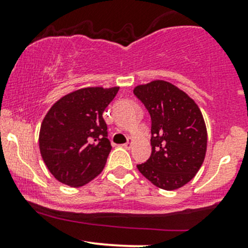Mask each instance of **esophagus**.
Listing matches in <instances>:
<instances>
[{
  "mask_svg": "<svg viewBox=\"0 0 248 248\" xmlns=\"http://www.w3.org/2000/svg\"><path fill=\"white\" fill-rule=\"evenodd\" d=\"M124 149H127V150L131 149V147H132V140H128L126 144H124Z\"/></svg>",
  "mask_w": 248,
  "mask_h": 248,
  "instance_id": "1",
  "label": "esophagus"
}]
</instances>
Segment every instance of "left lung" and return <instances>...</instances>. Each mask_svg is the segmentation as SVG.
<instances>
[{
    "label": "left lung",
    "instance_id": "8db88e82",
    "mask_svg": "<svg viewBox=\"0 0 248 248\" xmlns=\"http://www.w3.org/2000/svg\"><path fill=\"white\" fill-rule=\"evenodd\" d=\"M133 93L151 116V156L137 168L159 188H180L196 176L206 154L201 109L188 94L163 80L139 85Z\"/></svg>",
    "mask_w": 248,
    "mask_h": 248
}]
</instances>
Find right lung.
<instances>
[{
    "mask_svg": "<svg viewBox=\"0 0 248 248\" xmlns=\"http://www.w3.org/2000/svg\"><path fill=\"white\" fill-rule=\"evenodd\" d=\"M119 87H86L50 108L39 132L42 158L56 180L80 187L103 170L111 145L103 111Z\"/></svg>",
    "mask_w": 248,
    "mask_h": 248,
    "instance_id": "right-lung-1",
    "label": "right lung"
}]
</instances>
